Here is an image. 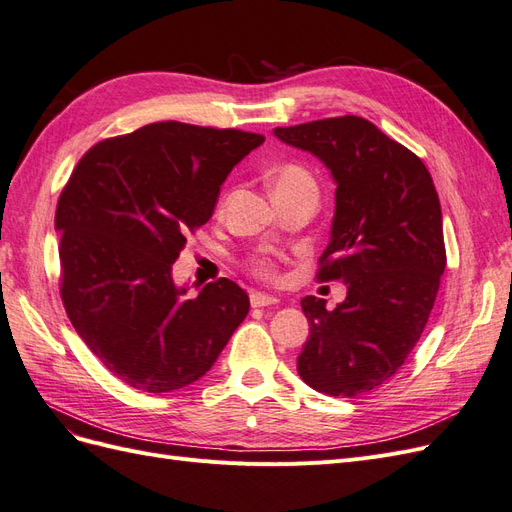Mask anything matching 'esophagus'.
<instances>
[{"label":"esophagus","instance_id":"esophagus-1","mask_svg":"<svg viewBox=\"0 0 512 512\" xmlns=\"http://www.w3.org/2000/svg\"><path fill=\"white\" fill-rule=\"evenodd\" d=\"M250 303H252V307H269V305H277V303H280V299L273 297V294L252 292V294H250Z\"/></svg>","mask_w":512,"mask_h":512}]
</instances>
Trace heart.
<instances>
[{"label":"heart","instance_id":"obj_1","mask_svg":"<svg viewBox=\"0 0 512 512\" xmlns=\"http://www.w3.org/2000/svg\"><path fill=\"white\" fill-rule=\"evenodd\" d=\"M273 190H286V188H316L312 175L299 164H284L271 179ZM250 271L260 277V280L275 282L277 280V265L267 256H256L250 262Z\"/></svg>","mask_w":512,"mask_h":512}]
</instances>
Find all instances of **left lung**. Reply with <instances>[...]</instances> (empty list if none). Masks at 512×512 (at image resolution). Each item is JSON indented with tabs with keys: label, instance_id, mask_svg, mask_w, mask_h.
<instances>
[{
	"label": "left lung",
	"instance_id": "obj_1",
	"mask_svg": "<svg viewBox=\"0 0 512 512\" xmlns=\"http://www.w3.org/2000/svg\"><path fill=\"white\" fill-rule=\"evenodd\" d=\"M314 153L337 183L320 282L342 280L346 301L301 299L309 322L297 369L314 391L356 397L384 384L421 337L446 267L442 209L423 160L356 117L275 128Z\"/></svg>",
	"mask_w": 512,
	"mask_h": 512
}]
</instances>
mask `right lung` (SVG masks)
<instances>
[{"mask_svg": "<svg viewBox=\"0 0 512 512\" xmlns=\"http://www.w3.org/2000/svg\"><path fill=\"white\" fill-rule=\"evenodd\" d=\"M262 141L158 121L100 141L74 166L55 211L61 301L87 348L128 386L170 393L203 378L250 312L226 277L185 297L173 262Z\"/></svg>", "mask_w": 512, "mask_h": 512, "instance_id": "1", "label": "right lung"}]
</instances>
